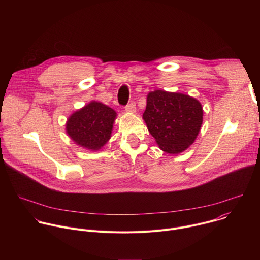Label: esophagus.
<instances>
[{
    "label": "esophagus",
    "mask_w": 260,
    "mask_h": 260,
    "mask_svg": "<svg viewBox=\"0 0 260 260\" xmlns=\"http://www.w3.org/2000/svg\"><path fill=\"white\" fill-rule=\"evenodd\" d=\"M125 110L127 112H136V104L135 102H131L125 106Z\"/></svg>",
    "instance_id": "34e87169"
}]
</instances>
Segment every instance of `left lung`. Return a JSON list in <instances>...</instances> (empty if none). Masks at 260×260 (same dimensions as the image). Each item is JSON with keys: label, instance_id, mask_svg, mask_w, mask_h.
<instances>
[{"label": "left lung", "instance_id": "8db88e82", "mask_svg": "<svg viewBox=\"0 0 260 260\" xmlns=\"http://www.w3.org/2000/svg\"><path fill=\"white\" fill-rule=\"evenodd\" d=\"M143 118L161 150L180 153L194 142L200 133L203 108L189 95L155 90L147 96Z\"/></svg>", "mask_w": 260, "mask_h": 260}]
</instances>
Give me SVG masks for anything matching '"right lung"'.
Segmentation results:
<instances>
[{
	"instance_id": "obj_1",
	"label": "right lung",
	"mask_w": 260,
	"mask_h": 260,
	"mask_svg": "<svg viewBox=\"0 0 260 260\" xmlns=\"http://www.w3.org/2000/svg\"><path fill=\"white\" fill-rule=\"evenodd\" d=\"M115 117L113 109L91 102L68 119L67 133L78 145L99 150L110 139Z\"/></svg>"
}]
</instances>
